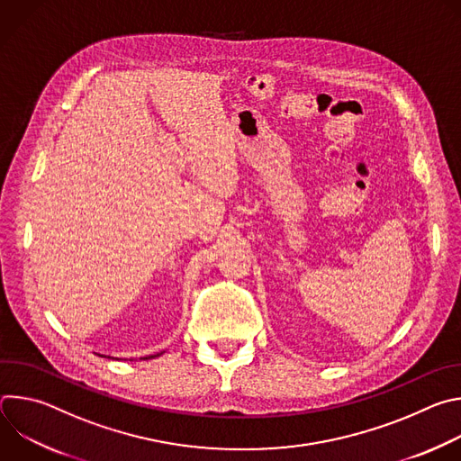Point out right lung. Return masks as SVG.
<instances>
[{
  "label": "right lung",
  "instance_id": "add662e5",
  "mask_svg": "<svg viewBox=\"0 0 461 461\" xmlns=\"http://www.w3.org/2000/svg\"><path fill=\"white\" fill-rule=\"evenodd\" d=\"M157 356H158V354H157ZM157 356H151V357H157ZM146 359H148V357H146Z\"/></svg>",
  "mask_w": 461,
  "mask_h": 461
}]
</instances>
